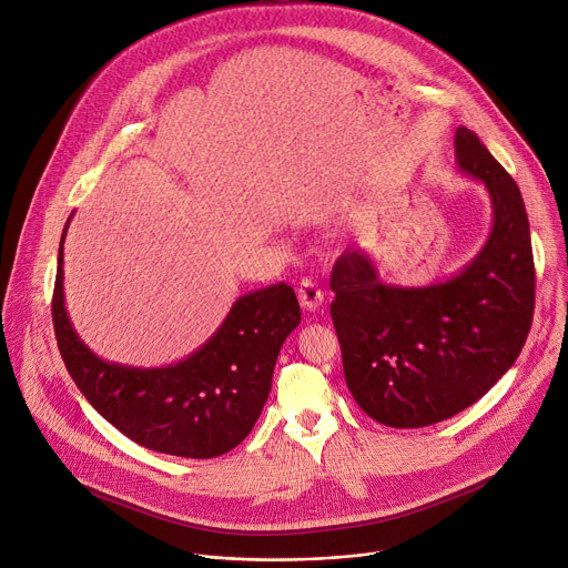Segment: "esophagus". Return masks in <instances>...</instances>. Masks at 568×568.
<instances>
[{
    "mask_svg": "<svg viewBox=\"0 0 568 568\" xmlns=\"http://www.w3.org/2000/svg\"><path fill=\"white\" fill-rule=\"evenodd\" d=\"M297 297H300V304L307 312H316L321 304H323V291L321 286L314 282V280H302L300 286H297Z\"/></svg>",
    "mask_w": 568,
    "mask_h": 568,
    "instance_id": "34e87169",
    "label": "esophagus"
}]
</instances>
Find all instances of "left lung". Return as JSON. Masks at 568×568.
I'll list each match as a JSON object with an SVG mask.
<instances>
[{"label": "left lung", "mask_w": 568, "mask_h": 568, "mask_svg": "<svg viewBox=\"0 0 568 568\" xmlns=\"http://www.w3.org/2000/svg\"><path fill=\"white\" fill-rule=\"evenodd\" d=\"M459 172L483 182L494 209L487 243L446 282L384 284L362 247L332 271V321L357 405L388 427H425L483 398L511 368L535 314L526 204L509 172L470 129L455 132Z\"/></svg>", "instance_id": "8db88e82"}]
</instances>
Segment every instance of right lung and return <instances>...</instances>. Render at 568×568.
Wrapping results in <instances>:
<instances>
[{"label":"right lung","mask_w":568,"mask_h":568,"mask_svg":"<svg viewBox=\"0 0 568 568\" xmlns=\"http://www.w3.org/2000/svg\"><path fill=\"white\" fill-rule=\"evenodd\" d=\"M52 300L61 357L100 416L150 450L211 459L236 448L264 409L277 355L300 325L295 291L280 282L241 295L213 336L186 359L136 368L98 357L74 332L63 297V241Z\"/></svg>","instance_id":"right-lung-1"}]
</instances>
